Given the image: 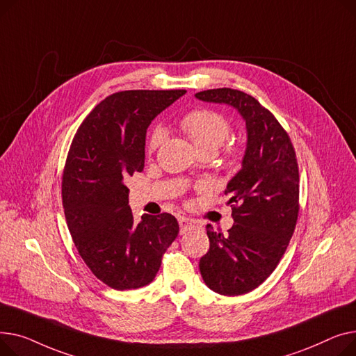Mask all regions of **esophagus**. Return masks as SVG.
<instances>
[{
  "label": "esophagus",
  "mask_w": 356,
  "mask_h": 356,
  "mask_svg": "<svg viewBox=\"0 0 356 356\" xmlns=\"http://www.w3.org/2000/svg\"><path fill=\"white\" fill-rule=\"evenodd\" d=\"M179 222V229H181V234H185L188 232H191V229L197 228V221L193 218H188V217H179L178 218Z\"/></svg>",
  "instance_id": "1"
}]
</instances>
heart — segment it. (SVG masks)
I'll list each match as a JSON object with an SVG mask.
<instances>
[{"label":"heart","instance_id":"heart-1","mask_svg":"<svg viewBox=\"0 0 356 356\" xmlns=\"http://www.w3.org/2000/svg\"><path fill=\"white\" fill-rule=\"evenodd\" d=\"M182 131L190 136L200 152L214 151L217 152L220 146L228 139L232 134V124L218 112L210 109H200L185 115L181 119ZM165 140V131L156 127L151 131L148 140V151L154 152ZM240 161L238 151H229L225 163L228 168H236Z\"/></svg>","mask_w":356,"mask_h":356}]
</instances>
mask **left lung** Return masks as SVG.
Wrapping results in <instances>:
<instances>
[{
  "mask_svg": "<svg viewBox=\"0 0 356 356\" xmlns=\"http://www.w3.org/2000/svg\"><path fill=\"white\" fill-rule=\"evenodd\" d=\"M195 97L233 106L245 122L241 170L224 191L234 224L225 236L207 225L210 250L200 260L208 287L238 296L273 273L293 236L299 214L296 154L282 124L253 96L222 88L198 92Z\"/></svg>",
  "mask_w": 356,
  "mask_h": 356,
  "instance_id": "8db88e82",
  "label": "left lung"
}]
</instances>
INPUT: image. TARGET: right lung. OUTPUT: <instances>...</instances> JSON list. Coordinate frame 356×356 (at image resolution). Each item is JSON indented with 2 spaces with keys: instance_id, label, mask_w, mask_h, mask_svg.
<instances>
[{
  "instance_id": "add662e5",
  "label": "right lung",
  "mask_w": 356,
  "mask_h": 356,
  "mask_svg": "<svg viewBox=\"0 0 356 356\" xmlns=\"http://www.w3.org/2000/svg\"><path fill=\"white\" fill-rule=\"evenodd\" d=\"M182 95L115 93L83 120L70 145L61 182L69 232L83 261L112 289L149 284L178 236V221L168 213L134 221L124 179L143 171L146 129Z\"/></svg>"
}]
</instances>
